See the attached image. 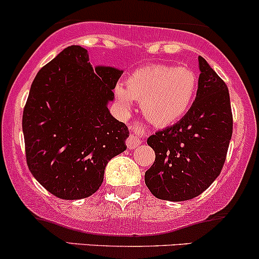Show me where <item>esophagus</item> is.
I'll return each mask as SVG.
<instances>
[{
    "label": "esophagus",
    "mask_w": 259,
    "mask_h": 259,
    "mask_svg": "<svg viewBox=\"0 0 259 259\" xmlns=\"http://www.w3.org/2000/svg\"><path fill=\"white\" fill-rule=\"evenodd\" d=\"M145 129L140 122L135 121L130 125V134L126 139V146L129 149H135L138 145L142 144L143 137H145Z\"/></svg>",
    "instance_id": "1"
}]
</instances>
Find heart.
<instances>
[{"label":"heart","mask_w":259,"mask_h":259,"mask_svg":"<svg viewBox=\"0 0 259 259\" xmlns=\"http://www.w3.org/2000/svg\"><path fill=\"white\" fill-rule=\"evenodd\" d=\"M198 76L187 66L150 65L135 70L126 86L117 85L116 96L124 106L142 101V110L150 122L168 126L182 119L192 106Z\"/></svg>","instance_id":"b5f03b06"}]
</instances>
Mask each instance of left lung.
I'll return each instance as SVG.
<instances>
[{
    "mask_svg": "<svg viewBox=\"0 0 259 259\" xmlns=\"http://www.w3.org/2000/svg\"><path fill=\"white\" fill-rule=\"evenodd\" d=\"M195 101L173 126L148 139L155 161L145 171L154 197L182 202L202 194L221 174L233 133V115L226 82L202 56Z\"/></svg>",
    "mask_w": 259,
    "mask_h": 259,
    "instance_id": "obj_1",
    "label": "left lung"
}]
</instances>
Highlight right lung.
<instances>
[{
    "instance_id": "obj_1",
    "label": "right lung",
    "mask_w": 259,
    "mask_h": 259,
    "mask_svg": "<svg viewBox=\"0 0 259 259\" xmlns=\"http://www.w3.org/2000/svg\"><path fill=\"white\" fill-rule=\"evenodd\" d=\"M121 74L93 69L85 49L69 46L36 75L22 115L26 161L55 197L93 195L109 160L126 149V125L106 106Z\"/></svg>"
}]
</instances>
